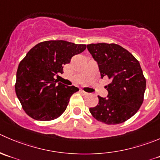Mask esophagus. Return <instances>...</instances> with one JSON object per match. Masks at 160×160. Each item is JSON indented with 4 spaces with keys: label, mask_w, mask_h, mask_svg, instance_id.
Masks as SVG:
<instances>
[{
    "label": "esophagus",
    "mask_w": 160,
    "mask_h": 160,
    "mask_svg": "<svg viewBox=\"0 0 160 160\" xmlns=\"http://www.w3.org/2000/svg\"><path fill=\"white\" fill-rule=\"evenodd\" d=\"M80 92H81V94H84V95H87V94H88V93L85 92V91H83V90H80Z\"/></svg>",
    "instance_id": "34e87169"
}]
</instances>
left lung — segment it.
Masks as SVG:
<instances>
[{"label": "left lung", "mask_w": 160, "mask_h": 160, "mask_svg": "<svg viewBox=\"0 0 160 160\" xmlns=\"http://www.w3.org/2000/svg\"><path fill=\"white\" fill-rule=\"evenodd\" d=\"M88 50L97 62L101 77L111 80L105 88L107 98L98 97V104L90 112L98 121L119 124L132 117L144 100L146 80L140 63L132 54L116 44H91Z\"/></svg>", "instance_id": "left-lung-1"}]
</instances>
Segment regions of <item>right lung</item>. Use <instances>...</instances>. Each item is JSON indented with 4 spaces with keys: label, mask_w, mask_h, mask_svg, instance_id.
<instances>
[{
    "label": "right lung",
    "mask_w": 160,
    "mask_h": 160,
    "mask_svg": "<svg viewBox=\"0 0 160 160\" xmlns=\"http://www.w3.org/2000/svg\"><path fill=\"white\" fill-rule=\"evenodd\" d=\"M86 49L85 44L66 41H47L34 46L20 62L16 72L15 93L28 116L37 120L57 119L66 109L69 98L79 91L74 86L57 83L63 66Z\"/></svg>",
    "instance_id": "right-lung-1"
}]
</instances>
